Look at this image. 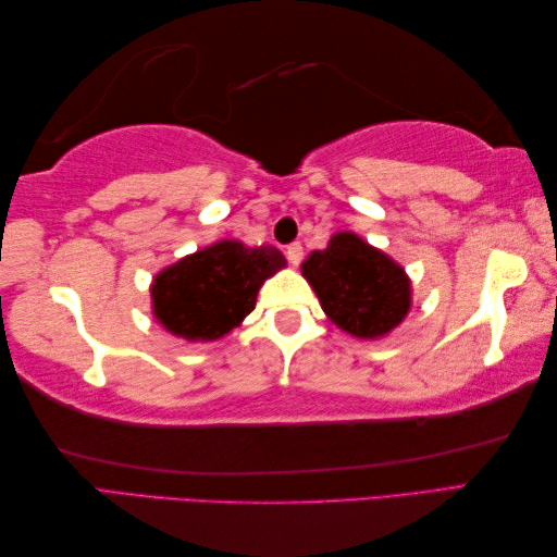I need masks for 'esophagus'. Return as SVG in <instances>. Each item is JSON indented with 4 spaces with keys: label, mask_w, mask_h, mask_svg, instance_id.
<instances>
[{
    "label": "esophagus",
    "mask_w": 557,
    "mask_h": 557,
    "mask_svg": "<svg viewBox=\"0 0 557 557\" xmlns=\"http://www.w3.org/2000/svg\"><path fill=\"white\" fill-rule=\"evenodd\" d=\"M285 253H287V260H289L292 265H299L301 258H304V246L299 242H294V244L287 246Z\"/></svg>",
    "instance_id": "obj_1"
}]
</instances>
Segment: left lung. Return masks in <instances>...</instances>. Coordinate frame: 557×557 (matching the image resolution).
I'll list each match as a JSON object with an SVG mask.
<instances>
[{
    "mask_svg": "<svg viewBox=\"0 0 557 557\" xmlns=\"http://www.w3.org/2000/svg\"><path fill=\"white\" fill-rule=\"evenodd\" d=\"M301 270L330 321L357 337H381L409 311L405 270L357 234H335Z\"/></svg>",
    "mask_w": 557,
    "mask_h": 557,
    "instance_id": "1",
    "label": "left lung"
}]
</instances>
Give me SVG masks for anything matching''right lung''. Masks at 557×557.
<instances>
[{"label": "right lung", "instance_id": "add662e5", "mask_svg": "<svg viewBox=\"0 0 557 557\" xmlns=\"http://www.w3.org/2000/svg\"><path fill=\"white\" fill-rule=\"evenodd\" d=\"M280 268L285 256L275 246L220 242L160 272L152 311L170 333L188 342L218 339L253 311L260 285Z\"/></svg>", "mask_w": 557, "mask_h": 557}]
</instances>
